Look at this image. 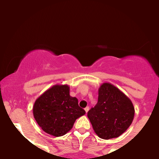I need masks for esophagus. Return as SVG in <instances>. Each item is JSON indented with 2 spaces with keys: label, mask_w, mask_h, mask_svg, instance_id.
I'll return each mask as SVG.
<instances>
[{
  "label": "esophagus",
  "mask_w": 159,
  "mask_h": 159,
  "mask_svg": "<svg viewBox=\"0 0 159 159\" xmlns=\"http://www.w3.org/2000/svg\"><path fill=\"white\" fill-rule=\"evenodd\" d=\"M89 109H90V108H89V107H85V108H84V110H85V111H86V113H87V112H88Z\"/></svg>",
  "instance_id": "obj_1"
}]
</instances>
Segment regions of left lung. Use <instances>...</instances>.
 Segmentation results:
<instances>
[{
  "instance_id": "obj_1",
  "label": "left lung",
  "mask_w": 159,
  "mask_h": 159,
  "mask_svg": "<svg viewBox=\"0 0 159 159\" xmlns=\"http://www.w3.org/2000/svg\"><path fill=\"white\" fill-rule=\"evenodd\" d=\"M96 134L102 139L118 138L127 130L134 116V105L126 95L110 83L98 88V102L87 113Z\"/></svg>"
}]
</instances>
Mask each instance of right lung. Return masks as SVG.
Here are the masks:
<instances>
[{"instance_id": "add662e5", "label": "right lung", "mask_w": 159, "mask_h": 159, "mask_svg": "<svg viewBox=\"0 0 159 159\" xmlns=\"http://www.w3.org/2000/svg\"><path fill=\"white\" fill-rule=\"evenodd\" d=\"M69 86L55 84L36 98L33 114L36 123L47 134L64 135L75 120L86 114L78 106V98L69 95Z\"/></svg>"}]
</instances>
